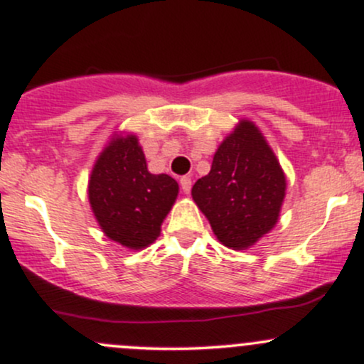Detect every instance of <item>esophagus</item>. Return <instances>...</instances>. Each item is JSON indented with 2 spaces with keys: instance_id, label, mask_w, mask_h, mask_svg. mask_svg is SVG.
Returning a JSON list of instances; mask_svg holds the SVG:
<instances>
[{
  "instance_id": "obj_1",
  "label": "esophagus",
  "mask_w": 364,
  "mask_h": 364,
  "mask_svg": "<svg viewBox=\"0 0 364 364\" xmlns=\"http://www.w3.org/2000/svg\"><path fill=\"white\" fill-rule=\"evenodd\" d=\"M179 185H181V190L185 191V193H190L191 190V178L190 176H183L179 179Z\"/></svg>"
}]
</instances>
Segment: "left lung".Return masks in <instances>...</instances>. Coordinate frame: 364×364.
I'll use <instances>...</instances> for the list:
<instances>
[{
  "instance_id": "1",
  "label": "left lung",
  "mask_w": 364,
  "mask_h": 364,
  "mask_svg": "<svg viewBox=\"0 0 364 364\" xmlns=\"http://www.w3.org/2000/svg\"><path fill=\"white\" fill-rule=\"evenodd\" d=\"M191 196L220 243L246 250L277 223L286 176L260 129L243 119L219 145L210 173L195 183Z\"/></svg>"
}]
</instances>
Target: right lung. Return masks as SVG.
<instances>
[{
	"mask_svg": "<svg viewBox=\"0 0 364 364\" xmlns=\"http://www.w3.org/2000/svg\"><path fill=\"white\" fill-rule=\"evenodd\" d=\"M178 191L176 179L149 173L135 135L112 136L89 179V202L104 235L129 250L157 240Z\"/></svg>",
	"mask_w": 364,
	"mask_h": 364,
	"instance_id": "right-lung-1",
	"label": "right lung"
}]
</instances>
